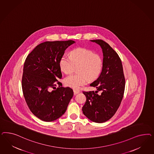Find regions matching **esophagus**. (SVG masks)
I'll return each instance as SVG.
<instances>
[{"label":"esophagus","instance_id":"esophagus-1","mask_svg":"<svg viewBox=\"0 0 154 154\" xmlns=\"http://www.w3.org/2000/svg\"><path fill=\"white\" fill-rule=\"evenodd\" d=\"M73 92H74V94H77L79 93V90H73Z\"/></svg>","mask_w":154,"mask_h":154}]
</instances>
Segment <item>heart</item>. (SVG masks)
Segmentation results:
<instances>
[{
    "label": "heart",
    "instance_id": "obj_1",
    "mask_svg": "<svg viewBox=\"0 0 154 154\" xmlns=\"http://www.w3.org/2000/svg\"><path fill=\"white\" fill-rule=\"evenodd\" d=\"M61 71L66 75L72 73L77 67V73L68 76L64 79L65 85L77 90L87 84L88 80L97 79L100 74L103 60L100 55L84 48L70 52V56L64 54L59 61Z\"/></svg>",
    "mask_w": 154,
    "mask_h": 154
}]
</instances>
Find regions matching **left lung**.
<instances>
[{"mask_svg":"<svg viewBox=\"0 0 154 154\" xmlns=\"http://www.w3.org/2000/svg\"><path fill=\"white\" fill-rule=\"evenodd\" d=\"M100 45L103 54L102 71L98 79L90 84L97 91H83L86 101L82 107L89 120L102 123L109 120L120 106L124 96L125 79L120 58L107 43L101 39L91 40ZM99 91L102 93L97 94Z\"/></svg>","mask_w":154,"mask_h":154,"instance_id":"left-lung-1","label":"left lung"}]
</instances>
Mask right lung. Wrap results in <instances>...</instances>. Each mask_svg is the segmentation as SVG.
<instances>
[{"label": "right lung", "mask_w": 154, "mask_h": 154, "mask_svg": "<svg viewBox=\"0 0 154 154\" xmlns=\"http://www.w3.org/2000/svg\"><path fill=\"white\" fill-rule=\"evenodd\" d=\"M75 41L43 42L28 55L23 65L22 89L30 111L42 121L50 122L65 113L73 90L63 88L58 79L62 74L61 57Z\"/></svg>", "instance_id": "1"}]
</instances>
